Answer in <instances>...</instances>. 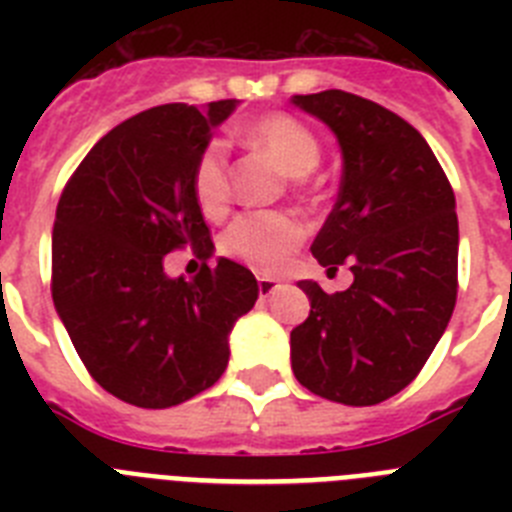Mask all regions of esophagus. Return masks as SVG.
<instances>
[{"mask_svg": "<svg viewBox=\"0 0 512 512\" xmlns=\"http://www.w3.org/2000/svg\"><path fill=\"white\" fill-rule=\"evenodd\" d=\"M279 287V279L274 277H259V295L261 297H269L274 289Z\"/></svg>", "mask_w": 512, "mask_h": 512, "instance_id": "esophagus-1", "label": "esophagus"}]
</instances>
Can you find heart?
I'll list each match as a JSON object with an SVG mask.
<instances>
[{
    "mask_svg": "<svg viewBox=\"0 0 512 512\" xmlns=\"http://www.w3.org/2000/svg\"><path fill=\"white\" fill-rule=\"evenodd\" d=\"M246 138L277 158L289 176L310 174L320 161V143L300 120L289 115H266L251 122ZM194 197L205 212H217L228 202V146L210 140L194 161ZM305 228L287 212H246L223 238L228 256L256 271L282 269L289 253L300 246Z\"/></svg>",
    "mask_w": 512,
    "mask_h": 512,
    "instance_id": "b5f03b06",
    "label": "heart"
}]
</instances>
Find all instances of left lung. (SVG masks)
<instances>
[{"label": "left lung", "mask_w": 512, "mask_h": 512, "mask_svg": "<svg viewBox=\"0 0 512 512\" xmlns=\"http://www.w3.org/2000/svg\"><path fill=\"white\" fill-rule=\"evenodd\" d=\"M292 104L333 130L343 156L338 200L310 251L354 274L336 295L300 282L310 315L289 333L292 372L325 400L377 405L418 377L454 312V189L423 135L382 104L341 89Z\"/></svg>", "instance_id": "8db88e82"}]
</instances>
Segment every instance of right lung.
<instances>
[{
	"instance_id": "right-lung-1",
	"label": "right lung",
	"mask_w": 512,
	"mask_h": 512,
	"mask_svg": "<svg viewBox=\"0 0 512 512\" xmlns=\"http://www.w3.org/2000/svg\"><path fill=\"white\" fill-rule=\"evenodd\" d=\"M238 99L161 104L99 140L61 194L53 305L99 387L138 408H171L225 372L235 320L259 297L246 266L217 259L171 279L166 253L212 241L192 171Z\"/></svg>"
}]
</instances>
